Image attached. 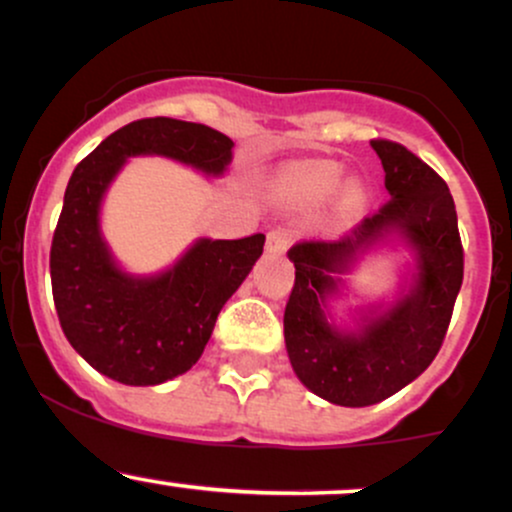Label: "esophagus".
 <instances>
[{"label":"esophagus","mask_w":512,"mask_h":512,"mask_svg":"<svg viewBox=\"0 0 512 512\" xmlns=\"http://www.w3.org/2000/svg\"><path fill=\"white\" fill-rule=\"evenodd\" d=\"M291 248V233L286 228H274L267 233V252L272 255H284Z\"/></svg>","instance_id":"1"}]
</instances>
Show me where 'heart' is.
I'll list each match as a JSON object with an SVG mask.
<instances>
[{
  "label": "heart",
  "mask_w": 512,
  "mask_h": 512,
  "mask_svg": "<svg viewBox=\"0 0 512 512\" xmlns=\"http://www.w3.org/2000/svg\"><path fill=\"white\" fill-rule=\"evenodd\" d=\"M339 185H342V175H339L337 170L320 168V170H313V173L303 175V178L293 185V190L305 197H327L332 195ZM363 204H366V192H363L361 187H351L344 197V207L349 211H358L363 209Z\"/></svg>",
  "instance_id": "1"
}]
</instances>
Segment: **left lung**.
Wrapping results in <instances>:
<instances>
[{
    "label": "left lung",
    "mask_w": 512,
    "mask_h": 512,
    "mask_svg": "<svg viewBox=\"0 0 512 512\" xmlns=\"http://www.w3.org/2000/svg\"><path fill=\"white\" fill-rule=\"evenodd\" d=\"M385 170L390 202L339 240H305L289 250L296 284L284 339L293 373L339 407H370L419 378L436 358L462 286L464 255L452 195L433 168L402 144L370 142ZM402 244L412 255L395 302L359 306L339 326L331 303L343 276L368 251Z\"/></svg>",
    "instance_id": "obj_1"
}]
</instances>
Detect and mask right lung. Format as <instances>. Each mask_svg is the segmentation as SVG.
Wrapping results in <instances>:
<instances>
[{"label": "right lung", "mask_w": 512, "mask_h": 512, "mask_svg": "<svg viewBox=\"0 0 512 512\" xmlns=\"http://www.w3.org/2000/svg\"><path fill=\"white\" fill-rule=\"evenodd\" d=\"M134 156H163L221 178L233 161V142L207 125L173 117L129 122L74 168L64 192L50 250L52 298L64 337L105 378L146 387L178 378L199 361L221 308L260 260L264 236L197 238L163 272L122 269L103 238L101 207Z\"/></svg>", "instance_id": "1"}]
</instances>
